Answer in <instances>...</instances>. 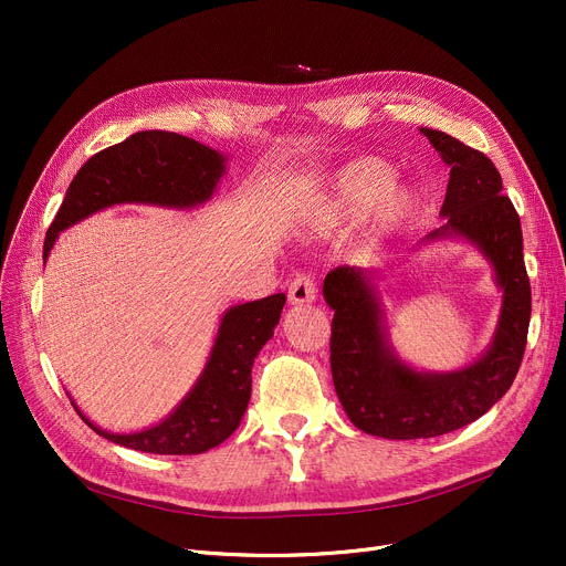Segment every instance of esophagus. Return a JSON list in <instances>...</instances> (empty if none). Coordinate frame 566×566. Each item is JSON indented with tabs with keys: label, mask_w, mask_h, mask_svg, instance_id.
Instances as JSON below:
<instances>
[{
	"label": "esophagus",
	"mask_w": 566,
	"mask_h": 566,
	"mask_svg": "<svg viewBox=\"0 0 566 566\" xmlns=\"http://www.w3.org/2000/svg\"><path fill=\"white\" fill-rule=\"evenodd\" d=\"M316 298V284L310 273L295 275V280L289 286V303L291 305H310Z\"/></svg>",
	"instance_id": "esophagus-1"
}]
</instances>
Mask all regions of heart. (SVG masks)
<instances>
[{
    "label": "heart",
    "mask_w": 566,
    "mask_h": 566,
    "mask_svg": "<svg viewBox=\"0 0 566 566\" xmlns=\"http://www.w3.org/2000/svg\"><path fill=\"white\" fill-rule=\"evenodd\" d=\"M395 169L376 158L358 160L344 167L333 181L328 211L337 220H355L371 211L378 202V213L385 224L401 222L415 208V192L410 188H390Z\"/></svg>",
    "instance_id": "1"
}]
</instances>
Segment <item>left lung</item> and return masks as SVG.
Segmentation results:
<instances>
[{
    "instance_id": "8db88e82",
    "label": "left lung",
    "mask_w": 566,
    "mask_h": 566,
    "mask_svg": "<svg viewBox=\"0 0 566 566\" xmlns=\"http://www.w3.org/2000/svg\"><path fill=\"white\" fill-rule=\"evenodd\" d=\"M450 165L442 227L422 243L461 235L493 263L502 310L489 350L459 371L429 374L403 365L385 333L371 271L337 265L325 275L323 298L335 310L331 369L348 420L369 436L390 440L433 438L457 431L504 397L518 374L532 312L523 261L521 220L502 192L495 165L457 137L420 128Z\"/></svg>"
}]
</instances>
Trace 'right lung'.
Wrapping results in <instances>:
<instances>
[{"label":"right lung","instance_id":"obj_1","mask_svg":"<svg viewBox=\"0 0 566 566\" xmlns=\"http://www.w3.org/2000/svg\"><path fill=\"white\" fill-rule=\"evenodd\" d=\"M224 156L190 137L142 130L88 158L71 181L52 220L43 256L59 231L114 203L192 208L213 197ZM284 293L224 312L208 363L188 397L167 418L137 433H109L80 418L98 436L148 454H201L224 442L243 420L252 392V365L280 323Z\"/></svg>","mask_w":566,"mask_h":566}]
</instances>
